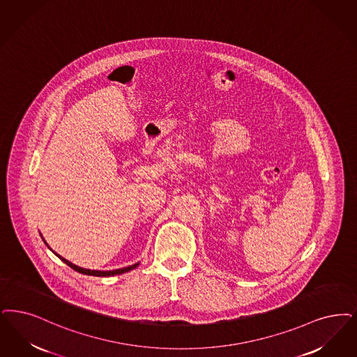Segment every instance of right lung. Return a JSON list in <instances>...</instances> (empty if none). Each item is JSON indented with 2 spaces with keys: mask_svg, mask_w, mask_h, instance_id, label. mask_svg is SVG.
Here are the masks:
<instances>
[{
  "mask_svg": "<svg viewBox=\"0 0 357 357\" xmlns=\"http://www.w3.org/2000/svg\"><path fill=\"white\" fill-rule=\"evenodd\" d=\"M62 261H65L69 267H72L74 271L79 272V273H84V275H91V276H114V275H121V273H123V272L131 271V270H134L137 266H138V263L137 264H132V266H130V267H126V268H119V270H114V271H93V270H86V268H81V267H78V266H75V264H73L70 263L69 260H66V259H63L62 257H59L58 254H56Z\"/></svg>",
  "mask_w": 357,
  "mask_h": 357,
  "instance_id": "right-lung-1",
  "label": "right lung"
}]
</instances>
